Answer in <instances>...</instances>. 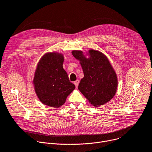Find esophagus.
I'll return each instance as SVG.
<instances>
[{
  "label": "esophagus",
  "mask_w": 152,
  "mask_h": 152,
  "mask_svg": "<svg viewBox=\"0 0 152 152\" xmlns=\"http://www.w3.org/2000/svg\"><path fill=\"white\" fill-rule=\"evenodd\" d=\"M79 83V80H75V81L74 82V84L75 85V86H76V88H77V86H78Z\"/></svg>",
  "instance_id": "obj_1"
}]
</instances>
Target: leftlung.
Instances as JSON below:
<instances>
[{"label":"left lung","mask_w":152,"mask_h":152,"mask_svg":"<svg viewBox=\"0 0 152 152\" xmlns=\"http://www.w3.org/2000/svg\"><path fill=\"white\" fill-rule=\"evenodd\" d=\"M73 56L80 61L84 76L78 89L95 107L110 101L115 96L118 79L110 61L102 52L93 49L87 52L88 58L81 50H73Z\"/></svg>","instance_id":"8db88e82"}]
</instances>
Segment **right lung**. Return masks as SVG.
I'll list each match as a JSON object with an SVG mask.
<instances>
[{"label": "right lung", "mask_w": 152, "mask_h": 152, "mask_svg": "<svg viewBox=\"0 0 152 152\" xmlns=\"http://www.w3.org/2000/svg\"><path fill=\"white\" fill-rule=\"evenodd\" d=\"M64 60L63 54L53 52L45 53L38 62L33 83L38 98L45 105L61 106L75 88L63 69Z\"/></svg>", "instance_id": "right-lung-1"}]
</instances>
